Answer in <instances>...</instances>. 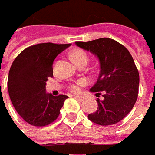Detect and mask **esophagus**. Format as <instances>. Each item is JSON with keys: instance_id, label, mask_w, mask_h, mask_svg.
Masks as SVG:
<instances>
[{"instance_id": "obj_1", "label": "esophagus", "mask_w": 155, "mask_h": 155, "mask_svg": "<svg viewBox=\"0 0 155 155\" xmlns=\"http://www.w3.org/2000/svg\"><path fill=\"white\" fill-rule=\"evenodd\" d=\"M74 97L76 100H78L79 102H83V101H85V99H86V97H83V96H74Z\"/></svg>"}]
</instances>
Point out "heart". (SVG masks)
Here are the masks:
<instances>
[{
	"mask_svg": "<svg viewBox=\"0 0 155 155\" xmlns=\"http://www.w3.org/2000/svg\"><path fill=\"white\" fill-rule=\"evenodd\" d=\"M71 57H72V59L75 63V64L79 63V62H81V61H87L88 60V56H87V54L84 51H82V50H75V51H74L72 52ZM85 83H86V81H83V80L79 81L76 83L70 85L69 86V90L74 91V92H77L80 90L81 86L84 85Z\"/></svg>",
	"mask_w": 155,
	"mask_h": 155,
	"instance_id": "b5f03b06",
	"label": "heart"
}]
</instances>
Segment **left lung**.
<instances>
[{
	"label": "left lung",
	"instance_id": "obj_1",
	"mask_svg": "<svg viewBox=\"0 0 155 155\" xmlns=\"http://www.w3.org/2000/svg\"><path fill=\"white\" fill-rule=\"evenodd\" d=\"M75 45L90 51L99 61L97 81L90 91L104 93V99L97 100V110L88 119L100 126L116 124L132 109L138 96L139 74L129 51L123 45L109 38Z\"/></svg>",
	"mask_w": 155,
	"mask_h": 155
}]
</instances>
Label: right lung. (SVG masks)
Masks as SVG:
<instances>
[{
    "mask_svg": "<svg viewBox=\"0 0 155 155\" xmlns=\"http://www.w3.org/2000/svg\"><path fill=\"white\" fill-rule=\"evenodd\" d=\"M71 44L41 43L25 49L16 58L8 74L7 88L16 111L27 123L47 126L58 117L68 96H52L46 91L52 77L56 57Z\"/></svg>",
    "mask_w": 155,
    "mask_h": 155,
    "instance_id": "right-lung-1",
    "label": "right lung"
}]
</instances>
